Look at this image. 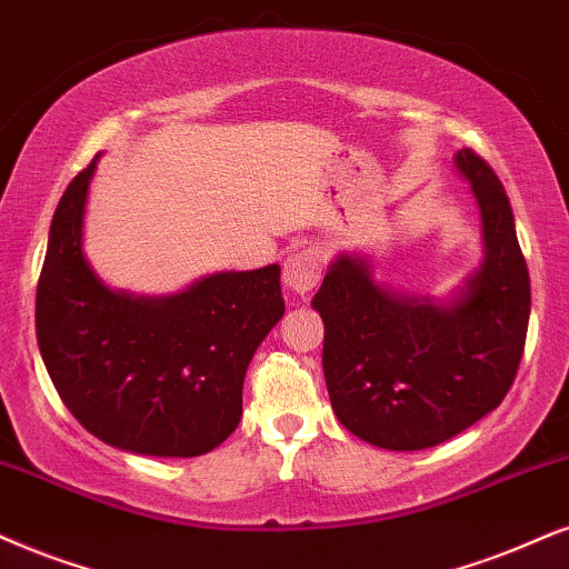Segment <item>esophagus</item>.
Masks as SVG:
<instances>
[{"mask_svg":"<svg viewBox=\"0 0 569 569\" xmlns=\"http://www.w3.org/2000/svg\"><path fill=\"white\" fill-rule=\"evenodd\" d=\"M322 262L315 249L291 251L283 262V286L297 297H307L320 283Z\"/></svg>","mask_w":569,"mask_h":569,"instance_id":"34e87169","label":"esophagus"}]
</instances>
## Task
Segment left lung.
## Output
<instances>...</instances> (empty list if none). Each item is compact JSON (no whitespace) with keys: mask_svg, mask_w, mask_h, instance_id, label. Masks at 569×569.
Returning <instances> with one entry per match:
<instances>
[{"mask_svg":"<svg viewBox=\"0 0 569 569\" xmlns=\"http://www.w3.org/2000/svg\"><path fill=\"white\" fill-rule=\"evenodd\" d=\"M457 168L483 218L486 260L449 309L393 297L368 264L338 257L312 307L326 322L322 370L343 428L393 451L428 449L501 405L520 368L530 276L507 191L483 157Z\"/></svg>","mask_w":569,"mask_h":569,"instance_id":"left-lung-1","label":"left lung"}]
</instances>
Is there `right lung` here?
Instances as JSON below:
<instances>
[{
	"instance_id": "1",
	"label": "right lung",
	"mask_w": 569,
	"mask_h": 569,
	"mask_svg": "<svg viewBox=\"0 0 569 569\" xmlns=\"http://www.w3.org/2000/svg\"><path fill=\"white\" fill-rule=\"evenodd\" d=\"M91 160L57 204L36 289V338L52 383L99 441L199 457L241 420L249 359L283 318L280 268L220 272L168 299L114 293L81 251Z\"/></svg>"
}]
</instances>
